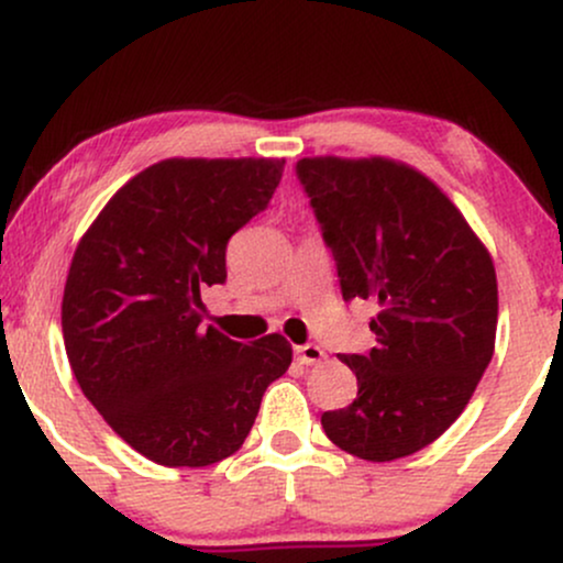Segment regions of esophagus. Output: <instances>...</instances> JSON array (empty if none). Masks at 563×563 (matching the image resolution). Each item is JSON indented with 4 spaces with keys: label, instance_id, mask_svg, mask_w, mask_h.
Listing matches in <instances>:
<instances>
[{
    "label": "esophagus",
    "instance_id": "34e87169",
    "mask_svg": "<svg viewBox=\"0 0 563 563\" xmlns=\"http://www.w3.org/2000/svg\"><path fill=\"white\" fill-rule=\"evenodd\" d=\"M294 352H296V360H299L301 365H320L322 360H325V352H322V349L314 346V344L294 346Z\"/></svg>",
    "mask_w": 563,
    "mask_h": 563
}]
</instances>
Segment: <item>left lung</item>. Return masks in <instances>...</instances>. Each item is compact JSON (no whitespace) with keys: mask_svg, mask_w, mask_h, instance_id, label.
Returning <instances> with one entry per match:
<instances>
[{"mask_svg":"<svg viewBox=\"0 0 563 563\" xmlns=\"http://www.w3.org/2000/svg\"><path fill=\"white\" fill-rule=\"evenodd\" d=\"M344 299H373L376 346L341 354L357 399L322 412L335 448L386 463L439 439L495 352L497 277L487 245L439 187L402 161L296 164Z\"/></svg>","mask_w":563,"mask_h":563,"instance_id":"8db88e82","label":"left lung"}]
</instances>
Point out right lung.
<instances>
[{
	"label": "right lung",
	"instance_id": "1",
	"mask_svg": "<svg viewBox=\"0 0 563 563\" xmlns=\"http://www.w3.org/2000/svg\"><path fill=\"white\" fill-rule=\"evenodd\" d=\"M286 158H166L134 174L84 232L63 290V341L84 397L158 466L241 450L288 371L280 333L241 344L200 325V288L228 280L232 232L280 185Z\"/></svg>",
	"mask_w": 563,
	"mask_h": 563
}]
</instances>
